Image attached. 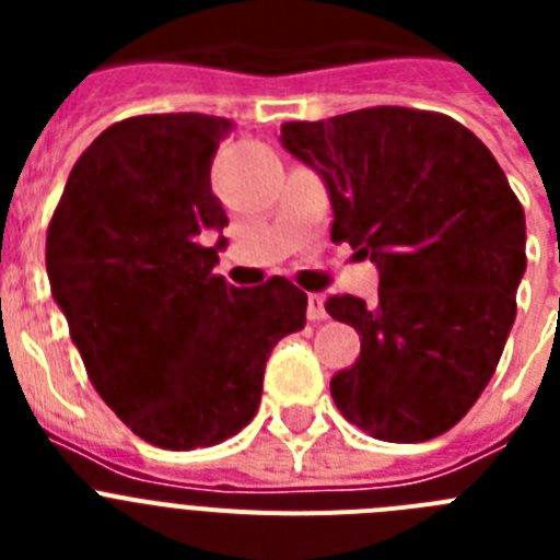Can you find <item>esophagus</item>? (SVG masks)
Returning a JSON list of instances; mask_svg holds the SVG:
<instances>
[{
  "mask_svg": "<svg viewBox=\"0 0 560 560\" xmlns=\"http://www.w3.org/2000/svg\"><path fill=\"white\" fill-rule=\"evenodd\" d=\"M308 319L311 323H323L328 319V311H325V296L323 294H308Z\"/></svg>",
  "mask_w": 560,
  "mask_h": 560,
  "instance_id": "1",
  "label": "esophagus"
}]
</instances>
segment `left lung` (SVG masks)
<instances>
[{
	"label": "left lung",
	"mask_w": 560,
	"mask_h": 560,
	"mask_svg": "<svg viewBox=\"0 0 560 560\" xmlns=\"http://www.w3.org/2000/svg\"><path fill=\"white\" fill-rule=\"evenodd\" d=\"M285 151L328 187L336 244L378 269V296H330L361 353L330 395L361 432L423 443L488 387L516 319L524 210L508 176L446 114L375 106L285 122Z\"/></svg>",
	"instance_id": "1"
}]
</instances>
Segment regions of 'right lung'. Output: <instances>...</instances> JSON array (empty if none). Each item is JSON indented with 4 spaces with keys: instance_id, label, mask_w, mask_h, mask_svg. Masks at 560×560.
Returning a JSON list of instances; mask_svg holds the SVG:
<instances>
[{
    "instance_id": "obj_1",
    "label": "right lung",
    "mask_w": 560,
    "mask_h": 560,
    "mask_svg": "<svg viewBox=\"0 0 560 560\" xmlns=\"http://www.w3.org/2000/svg\"><path fill=\"white\" fill-rule=\"evenodd\" d=\"M230 131L196 112L114 122L75 162L47 232L52 300L97 395L171 452L241 432L269 353L305 328L308 296L285 277L235 289L212 275L230 219L210 167Z\"/></svg>"
}]
</instances>
